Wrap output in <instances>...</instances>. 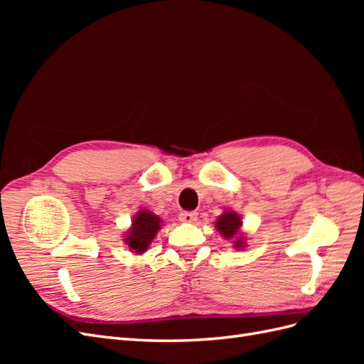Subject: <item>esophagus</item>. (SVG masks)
<instances>
[{
  "label": "esophagus",
  "mask_w": 364,
  "mask_h": 364,
  "mask_svg": "<svg viewBox=\"0 0 364 364\" xmlns=\"http://www.w3.org/2000/svg\"><path fill=\"white\" fill-rule=\"evenodd\" d=\"M196 218H197V214L193 211H182L179 214V220L183 223H193V222H196Z\"/></svg>",
  "instance_id": "obj_1"
}]
</instances>
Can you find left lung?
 Masks as SVG:
<instances>
[{
  "instance_id": "left-lung-1",
  "label": "left lung",
  "mask_w": 364,
  "mask_h": 364,
  "mask_svg": "<svg viewBox=\"0 0 364 364\" xmlns=\"http://www.w3.org/2000/svg\"><path fill=\"white\" fill-rule=\"evenodd\" d=\"M241 225H243V222H241V217L237 213L226 211L217 218L215 229L226 240H232L234 237L238 235V238L234 241V247L235 249H243L245 247V238L241 237V234H240Z\"/></svg>"
}]
</instances>
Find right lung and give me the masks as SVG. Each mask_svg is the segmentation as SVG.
Returning <instances> with one entry per match:
<instances>
[{"mask_svg":"<svg viewBox=\"0 0 364 364\" xmlns=\"http://www.w3.org/2000/svg\"><path fill=\"white\" fill-rule=\"evenodd\" d=\"M162 220L147 209H141L138 214L132 220V226L124 234V243L130 247V250L141 255L144 253L150 243L161 229Z\"/></svg>","mask_w":364,"mask_h":364,"instance_id":"right-lung-1","label":"right lung"}]
</instances>
